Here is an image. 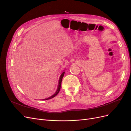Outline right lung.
Returning a JSON list of instances; mask_svg holds the SVG:
<instances>
[{"instance_id":"obj_1","label":"right lung","mask_w":131,"mask_h":131,"mask_svg":"<svg viewBox=\"0 0 131 131\" xmlns=\"http://www.w3.org/2000/svg\"><path fill=\"white\" fill-rule=\"evenodd\" d=\"M64 73H65V72H63V73H62V74H61V77H60V78H59V82H58V89H57V91H56V93H55L53 95V96H52L51 97H49V98H48L44 99V100H50V99L56 96H57V94L59 93V91H60V89H61V82H62V78H63V76H64Z\"/></svg>"}]
</instances>
